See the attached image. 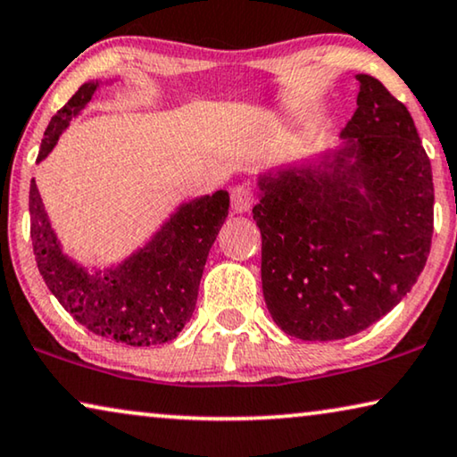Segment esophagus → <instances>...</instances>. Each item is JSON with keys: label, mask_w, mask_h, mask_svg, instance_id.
Here are the masks:
<instances>
[{"label": "esophagus", "mask_w": 457, "mask_h": 457, "mask_svg": "<svg viewBox=\"0 0 457 457\" xmlns=\"http://www.w3.org/2000/svg\"><path fill=\"white\" fill-rule=\"evenodd\" d=\"M253 191H251V187H247V185H237V187L230 191V204H233V210L235 212H247V210L253 206Z\"/></svg>", "instance_id": "34e87169"}]
</instances>
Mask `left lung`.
<instances>
[{"mask_svg":"<svg viewBox=\"0 0 457 457\" xmlns=\"http://www.w3.org/2000/svg\"><path fill=\"white\" fill-rule=\"evenodd\" d=\"M356 80L346 146L260 177L263 299L301 340L373 326L410 293L431 251L433 173L412 117L377 78Z\"/></svg>","mask_w":457,"mask_h":457,"instance_id":"8db88e82","label":"left lung"}]
</instances>
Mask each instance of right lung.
I'll return each instance as SVG.
<instances>
[{
  "label": "right lung",
  "mask_w": 457,
  "mask_h": 457,
  "mask_svg": "<svg viewBox=\"0 0 457 457\" xmlns=\"http://www.w3.org/2000/svg\"><path fill=\"white\" fill-rule=\"evenodd\" d=\"M98 82H86L45 129L43 161L62 131L90 103ZM224 189L204 195L177 210L146 247L107 272L88 274L59 249L49 218L45 214L35 179L30 181V239L45 284L92 334L125 346H154L179 336L195 309L197 288L208 251L228 216Z\"/></svg>",
  "instance_id": "add662e5"
}]
</instances>
